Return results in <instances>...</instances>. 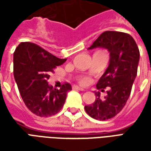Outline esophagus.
<instances>
[{"label":"esophagus","instance_id":"1","mask_svg":"<svg viewBox=\"0 0 151 151\" xmlns=\"http://www.w3.org/2000/svg\"><path fill=\"white\" fill-rule=\"evenodd\" d=\"M73 88L75 89V90H78V91H85V89L82 88V87H79V86H73Z\"/></svg>","mask_w":151,"mask_h":151}]
</instances>
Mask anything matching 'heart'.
<instances>
[{
	"label": "heart",
	"instance_id": "heart-1",
	"mask_svg": "<svg viewBox=\"0 0 151 151\" xmlns=\"http://www.w3.org/2000/svg\"><path fill=\"white\" fill-rule=\"evenodd\" d=\"M89 82H90V79L89 78H82V81H81L82 84H87Z\"/></svg>",
	"mask_w": 151,
	"mask_h": 151
}]
</instances>
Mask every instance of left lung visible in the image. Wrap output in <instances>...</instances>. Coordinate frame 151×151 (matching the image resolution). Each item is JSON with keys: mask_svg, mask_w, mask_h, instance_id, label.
Here are the masks:
<instances>
[{"mask_svg": "<svg viewBox=\"0 0 151 151\" xmlns=\"http://www.w3.org/2000/svg\"><path fill=\"white\" fill-rule=\"evenodd\" d=\"M96 47L105 48L110 53L108 67L96 87L110 88L104 99L100 98L99 92L95 91V101L85 106V110L92 118L105 120L117 115L126 104L137 73L140 52L133 38L119 31L102 33L88 49Z\"/></svg>", "mask_w": 151, "mask_h": 151, "instance_id": "left-lung-1", "label": "left lung"}]
</instances>
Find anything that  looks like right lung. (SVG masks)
<instances>
[{
    "label": "right lung",
    "instance_id": "1",
    "mask_svg": "<svg viewBox=\"0 0 151 151\" xmlns=\"http://www.w3.org/2000/svg\"><path fill=\"white\" fill-rule=\"evenodd\" d=\"M66 59H60L33 43H21L14 53V76L22 100L39 116H51L60 111L67 93L72 90L65 83L61 88L48 84L49 73Z\"/></svg>",
    "mask_w": 151,
    "mask_h": 151
}]
</instances>
